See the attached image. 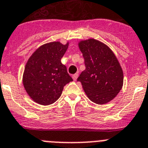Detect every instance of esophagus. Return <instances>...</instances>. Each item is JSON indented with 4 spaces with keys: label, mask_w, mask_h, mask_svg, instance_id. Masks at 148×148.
I'll use <instances>...</instances> for the list:
<instances>
[{
    "label": "esophagus",
    "mask_w": 148,
    "mask_h": 148,
    "mask_svg": "<svg viewBox=\"0 0 148 148\" xmlns=\"http://www.w3.org/2000/svg\"><path fill=\"white\" fill-rule=\"evenodd\" d=\"M77 77H78V74H74V75L72 76V78H73V79H74V81L77 80Z\"/></svg>",
    "instance_id": "obj_1"
}]
</instances>
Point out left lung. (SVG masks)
I'll use <instances>...</instances> for the list:
<instances>
[{"instance_id":"obj_1","label":"left lung","mask_w":148,"mask_h":148,"mask_svg":"<svg viewBox=\"0 0 148 148\" xmlns=\"http://www.w3.org/2000/svg\"><path fill=\"white\" fill-rule=\"evenodd\" d=\"M86 69L77 78L90 101L99 105L114 99L123 86V71L112 50L94 38L78 42Z\"/></svg>"}]
</instances>
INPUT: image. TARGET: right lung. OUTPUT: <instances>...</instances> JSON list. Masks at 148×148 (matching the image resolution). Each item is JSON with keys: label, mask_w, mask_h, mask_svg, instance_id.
Wrapping results in <instances>:
<instances>
[{"label": "right lung", "mask_w": 148, "mask_h": 148, "mask_svg": "<svg viewBox=\"0 0 148 148\" xmlns=\"http://www.w3.org/2000/svg\"><path fill=\"white\" fill-rule=\"evenodd\" d=\"M69 47L54 41L37 49L29 58L23 74V84L34 102L49 106L58 100L66 84L73 81L61 58Z\"/></svg>", "instance_id": "obj_1"}]
</instances>
